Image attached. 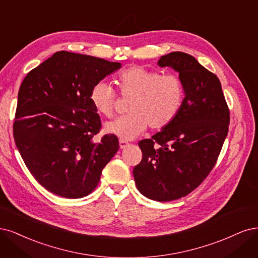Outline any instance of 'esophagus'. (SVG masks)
<instances>
[{"instance_id":"esophagus-1","label":"esophagus","mask_w":258,"mask_h":258,"mask_svg":"<svg viewBox=\"0 0 258 258\" xmlns=\"http://www.w3.org/2000/svg\"><path fill=\"white\" fill-rule=\"evenodd\" d=\"M119 145H120V148L121 149H125L126 147H128V143H127V141H125V140H122V139H120L119 140Z\"/></svg>"}]
</instances>
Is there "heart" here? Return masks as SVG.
Wrapping results in <instances>:
<instances>
[{"mask_svg": "<svg viewBox=\"0 0 258 258\" xmlns=\"http://www.w3.org/2000/svg\"><path fill=\"white\" fill-rule=\"evenodd\" d=\"M120 94L132 97L128 115L105 124L104 131L121 138L132 140L150 125L162 130L176 120L184 103L183 81L173 74L163 75L141 66H132L118 78ZM90 102L97 113L111 118L114 111L115 92L108 82L101 80L93 85Z\"/></svg>", "mask_w": 258, "mask_h": 258, "instance_id": "1", "label": "heart"}]
</instances>
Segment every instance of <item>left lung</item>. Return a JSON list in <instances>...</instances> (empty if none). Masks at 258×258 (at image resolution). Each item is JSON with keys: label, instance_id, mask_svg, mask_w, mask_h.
<instances>
[{"label": "left lung", "instance_id": "1", "mask_svg": "<svg viewBox=\"0 0 258 258\" xmlns=\"http://www.w3.org/2000/svg\"><path fill=\"white\" fill-rule=\"evenodd\" d=\"M157 65L179 73L184 103L170 125L139 141L143 160L133 173L144 196L170 202L194 190L214 167L228 133L229 109L217 75L194 56L174 51Z\"/></svg>", "mask_w": 258, "mask_h": 258}]
</instances>
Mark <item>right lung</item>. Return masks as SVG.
<instances>
[{
	"label": "right lung",
	"mask_w": 258,
	"mask_h": 258,
	"mask_svg": "<svg viewBox=\"0 0 258 258\" xmlns=\"http://www.w3.org/2000/svg\"><path fill=\"white\" fill-rule=\"evenodd\" d=\"M120 68L101 57L57 51L23 79L15 143L32 176L49 192L65 198L89 195L119 150L114 135L93 140L102 125L90 92Z\"/></svg>",
	"instance_id": "obj_1"
}]
</instances>
